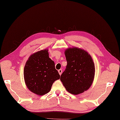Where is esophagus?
Returning <instances> with one entry per match:
<instances>
[{"label": "esophagus", "instance_id": "1", "mask_svg": "<svg viewBox=\"0 0 120 120\" xmlns=\"http://www.w3.org/2000/svg\"><path fill=\"white\" fill-rule=\"evenodd\" d=\"M58 73H59V74L60 75L61 74H62V69L58 70Z\"/></svg>", "mask_w": 120, "mask_h": 120}]
</instances>
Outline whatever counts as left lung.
Instances as JSON below:
<instances>
[{
    "mask_svg": "<svg viewBox=\"0 0 120 120\" xmlns=\"http://www.w3.org/2000/svg\"><path fill=\"white\" fill-rule=\"evenodd\" d=\"M65 54L67 65L60 81L70 93L81 94L88 90L94 81L95 67L93 58L86 51L75 47L67 48Z\"/></svg>",
    "mask_w": 120,
    "mask_h": 120,
    "instance_id": "1",
    "label": "left lung"
}]
</instances>
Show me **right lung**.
<instances>
[{"mask_svg":"<svg viewBox=\"0 0 120 120\" xmlns=\"http://www.w3.org/2000/svg\"><path fill=\"white\" fill-rule=\"evenodd\" d=\"M48 51L44 49L30 55L24 68L26 86L30 91L39 96L48 93L54 81L60 78Z\"/></svg>","mask_w":120,"mask_h":120,"instance_id":"add662e5","label":"right lung"}]
</instances>
